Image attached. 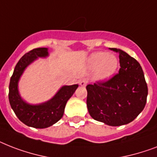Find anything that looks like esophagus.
Returning <instances> with one entry per match:
<instances>
[{
  "label": "esophagus",
  "mask_w": 157,
  "mask_h": 157,
  "mask_svg": "<svg viewBox=\"0 0 157 157\" xmlns=\"http://www.w3.org/2000/svg\"><path fill=\"white\" fill-rule=\"evenodd\" d=\"M87 82H88L87 79H86V78H82V79H81L79 81V84L81 86H86V84H87Z\"/></svg>",
  "instance_id": "1"
}]
</instances>
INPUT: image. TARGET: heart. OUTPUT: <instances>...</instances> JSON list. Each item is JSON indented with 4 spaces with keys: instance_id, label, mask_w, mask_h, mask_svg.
I'll list each match as a JSON object with an SVG mask.
<instances>
[{
    "instance_id": "1",
    "label": "heart",
    "mask_w": 157,
    "mask_h": 157,
    "mask_svg": "<svg viewBox=\"0 0 157 157\" xmlns=\"http://www.w3.org/2000/svg\"><path fill=\"white\" fill-rule=\"evenodd\" d=\"M89 65L91 68H97L96 75L100 80H105L111 77L116 71L118 61L114 55L105 52H97L89 58Z\"/></svg>"
}]
</instances>
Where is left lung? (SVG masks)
Masks as SVG:
<instances>
[{"instance_id": "8db88e82", "label": "left lung", "mask_w": 157, "mask_h": 157, "mask_svg": "<svg viewBox=\"0 0 157 157\" xmlns=\"http://www.w3.org/2000/svg\"><path fill=\"white\" fill-rule=\"evenodd\" d=\"M119 53L121 68L107 81L86 86V106L93 119L111 126L134 121L145 107L147 86L140 64L126 52Z\"/></svg>"}]
</instances>
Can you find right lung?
<instances>
[{
  "instance_id": "obj_1",
  "label": "right lung",
  "mask_w": 157,
  "mask_h": 157,
  "mask_svg": "<svg viewBox=\"0 0 157 157\" xmlns=\"http://www.w3.org/2000/svg\"><path fill=\"white\" fill-rule=\"evenodd\" d=\"M48 56L47 48H34L23 55L15 66L9 86V100L12 109L20 121L34 128H47L57 122L63 116L66 103L78 86V84L61 86L51 100L42 104L30 105L25 102L17 88L20 77L36 59Z\"/></svg>"
}]
</instances>
